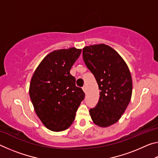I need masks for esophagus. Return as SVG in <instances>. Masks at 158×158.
I'll list each match as a JSON object with an SVG mask.
<instances>
[{"label":"esophagus","mask_w":158,"mask_h":158,"mask_svg":"<svg viewBox=\"0 0 158 158\" xmlns=\"http://www.w3.org/2000/svg\"><path fill=\"white\" fill-rule=\"evenodd\" d=\"M82 89H83V90H84V93H85V92H86V90H87V89H86V86H85V85H84V86L82 88Z\"/></svg>","instance_id":"34e87169"}]
</instances>
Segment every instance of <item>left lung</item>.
<instances>
[{
  "label": "left lung",
  "mask_w": 158,
  "mask_h": 158,
  "mask_svg": "<svg viewBox=\"0 0 158 158\" xmlns=\"http://www.w3.org/2000/svg\"><path fill=\"white\" fill-rule=\"evenodd\" d=\"M83 59L100 90L97 105L89 111L90 116L98 126H110L121 118L131 100L130 69L121 56L105 44L85 47Z\"/></svg>",
  "instance_id": "1"
}]
</instances>
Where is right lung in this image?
Segmentation results:
<instances>
[{
	"label": "right lung",
	"mask_w": 158,
	"mask_h": 158,
	"mask_svg": "<svg viewBox=\"0 0 158 158\" xmlns=\"http://www.w3.org/2000/svg\"><path fill=\"white\" fill-rule=\"evenodd\" d=\"M81 49L56 50L44 57L32 77L29 95L37 116L48 129L60 132L70 126L85 98L69 71Z\"/></svg>",
	"instance_id": "right-lung-1"
}]
</instances>
